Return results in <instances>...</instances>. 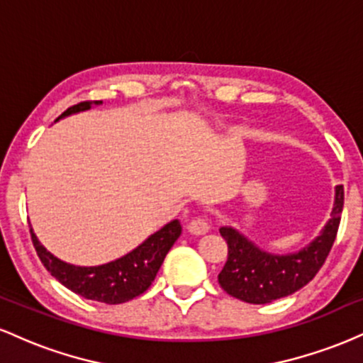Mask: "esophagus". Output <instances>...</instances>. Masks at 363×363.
Returning a JSON list of instances; mask_svg holds the SVG:
<instances>
[{"instance_id":"obj_1","label":"esophagus","mask_w":363,"mask_h":363,"mask_svg":"<svg viewBox=\"0 0 363 363\" xmlns=\"http://www.w3.org/2000/svg\"><path fill=\"white\" fill-rule=\"evenodd\" d=\"M187 230L194 235H203L210 230V223L205 218H201V216H198V218L191 220L189 225H187Z\"/></svg>"}]
</instances>
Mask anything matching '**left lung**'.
Segmentation results:
<instances>
[{
  "label": "left lung",
  "mask_w": 363,
  "mask_h": 363,
  "mask_svg": "<svg viewBox=\"0 0 363 363\" xmlns=\"http://www.w3.org/2000/svg\"><path fill=\"white\" fill-rule=\"evenodd\" d=\"M343 186H336L331 218L320 234L301 251L274 254L257 247L230 225L220 228L228 245V257L218 274L220 286L247 303H269L306 286L326 261L338 232L343 210Z\"/></svg>",
  "instance_id": "8db88e82"
}]
</instances>
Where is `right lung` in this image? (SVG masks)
Returning a JSON list of instances; mask_svg holds the SVG:
<instances>
[{"label":"right lung","instance_id":"obj_1","mask_svg":"<svg viewBox=\"0 0 363 363\" xmlns=\"http://www.w3.org/2000/svg\"><path fill=\"white\" fill-rule=\"evenodd\" d=\"M102 101L82 102L65 111L56 121L68 118L72 114L89 111L91 106H101ZM182 227L179 220H172L167 225L145 239L138 247L129 251L118 259L99 266H74L60 259L40 244L30 227L32 242L43 264L61 285L74 291L83 298L102 303H123L148 290L155 280L162 262L170 251L174 242L181 235Z\"/></svg>","mask_w":363,"mask_h":363}]
</instances>
